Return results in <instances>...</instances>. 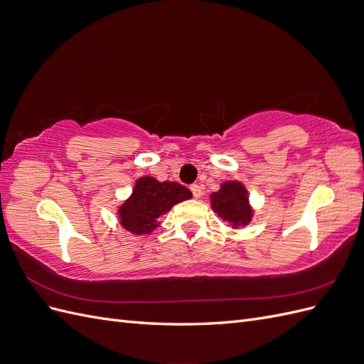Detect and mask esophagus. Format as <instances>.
Segmentation results:
<instances>
[{"label":"esophagus","mask_w":364,"mask_h":364,"mask_svg":"<svg viewBox=\"0 0 364 364\" xmlns=\"http://www.w3.org/2000/svg\"><path fill=\"white\" fill-rule=\"evenodd\" d=\"M191 193H193V196L196 197V199H199V197H202V194H203V191H202V188L197 183H194V185H191Z\"/></svg>","instance_id":"obj_1"}]
</instances>
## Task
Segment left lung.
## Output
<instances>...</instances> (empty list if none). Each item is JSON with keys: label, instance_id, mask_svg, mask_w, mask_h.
Segmentation results:
<instances>
[{"label": "left lung", "instance_id": "left-lung-1", "mask_svg": "<svg viewBox=\"0 0 364 364\" xmlns=\"http://www.w3.org/2000/svg\"><path fill=\"white\" fill-rule=\"evenodd\" d=\"M213 211L232 229L247 226L253 217V208L249 203L246 186L238 181H228L220 185V190L209 196Z\"/></svg>", "mask_w": 364, "mask_h": 364}]
</instances>
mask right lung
Wrapping results in <instances>:
<instances>
[{"mask_svg": "<svg viewBox=\"0 0 364 364\" xmlns=\"http://www.w3.org/2000/svg\"><path fill=\"white\" fill-rule=\"evenodd\" d=\"M193 194L178 182H159L151 176H142L129 199L118 206L119 225L135 235H149L159 226L158 218Z\"/></svg>", "mask_w": 364, "mask_h": 364, "instance_id": "1", "label": "right lung"}]
</instances>
